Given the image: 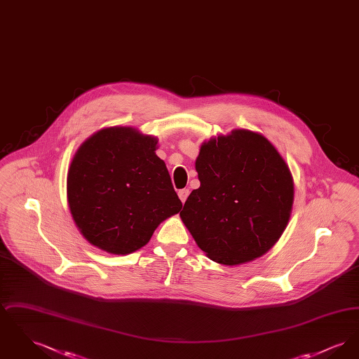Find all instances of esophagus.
<instances>
[{
	"mask_svg": "<svg viewBox=\"0 0 359 359\" xmlns=\"http://www.w3.org/2000/svg\"><path fill=\"white\" fill-rule=\"evenodd\" d=\"M177 195H179V198H180V201H182V203H184L186 201H187L188 195H189V191L188 189H180L179 192H177Z\"/></svg>",
	"mask_w": 359,
	"mask_h": 359,
	"instance_id": "1",
	"label": "esophagus"
}]
</instances>
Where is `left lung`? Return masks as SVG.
Masks as SVG:
<instances>
[{"instance_id":"8db88e82","label":"left lung","mask_w":359,"mask_h":359,"mask_svg":"<svg viewBox=\"0 0 359 359\" xmlns=\"http://www.w3.org/2000/svg\"><path fill=\"white\" fill-rule=\"evenodd\" d=\"M195 168L201 187L180 218L210 259L236 266L268 253L290 222L293 177L261 133L234 129L201 147Z\"/></svg>"}]
</instances>
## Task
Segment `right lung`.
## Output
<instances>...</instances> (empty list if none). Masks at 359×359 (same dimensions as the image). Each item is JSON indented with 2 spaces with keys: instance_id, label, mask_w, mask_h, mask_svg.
Segmentation results:
<instances>
[{
  "instance_id": "obj_1",
  "label": "right lung",
  "mask_w": 359,
  "mask_h": 359,
  "mask_svg": "<svg viewBox=\"0 0 359 359\" xmlns=\"http://www.w3.org/2000/svg\"><path fill=\"white\" fill-rule=\"evenodd\" d=\"M157 137L132 126L103 128L78 148L67 175L72 219L91 245L126 256L182 210Z\"/></svg>"
}]
</instances>
